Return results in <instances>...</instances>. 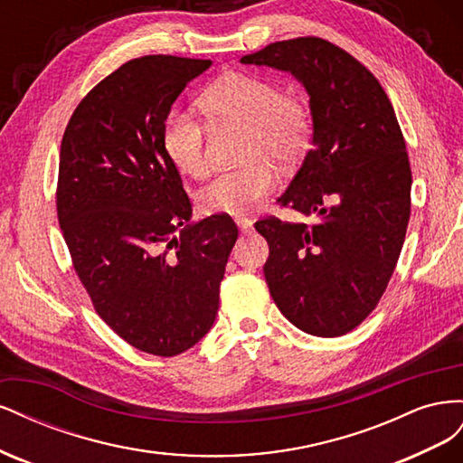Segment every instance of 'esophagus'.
<instances>
[{"label":"esophagus","mask_w":463,"mask_h":463,"mask_svg":"<svg viewBox=\"0 0 463 463\" xmlns=\"http://www.w3.org/2000/svg\"><path fill=\"white\" fill-rule=\"evenodd\" d=\"M235 223H237V228H240V232L241 233H250L253 232V222H250L249 218H235Z\"/></svg>","instance_id":"34e87169"}]
</instances>
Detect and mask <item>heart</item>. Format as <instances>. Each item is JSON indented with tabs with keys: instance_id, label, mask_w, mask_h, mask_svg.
<instances>
[{
	"instance_id": "heart-1",
	"label": "heart",
	"mask_w": 463,
	"mask_h": 463,
	"mask_svg": "<svg viewBox=\"0 0 463 463\" xmlns=\"http://www.w3.org/2000/svg\"><path fill=\"white\" fill-rule=\"evenodd\" d=\"M199 108L214 128H245L241 167L220 172L199 194L206 214H247L276 185L278 164L298 162L311 145L313 116L305 98L282 90L276 80L253 73L222 75L199 96ZM165 156L181 174L201 177L208 170L206 128L185 109L167 114L162 129Z\"/></svg>"
}]
</instances>
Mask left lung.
I'll return each instance as SVG.
<instances>
[{
	"instance_id": "8db88e82",
	"label": "left lung",
	"mask_w": 463,
	"mask_h": 463,
	"mask_svg": "<svg viewBox=\"0 0 463 463\" xmlns=\"http://www.w3.org/2000/svg\"><path fill=\"white\" fill-rule=\"evenodd\" d=\"M241 63L289 71L311 96L313 148L278 204L317 222H255L270 249V296L307 334H347L376 309L410 222L411 167L394 108L365 65L317 36L274 42Z\"/></svg>"
}]
</instances>
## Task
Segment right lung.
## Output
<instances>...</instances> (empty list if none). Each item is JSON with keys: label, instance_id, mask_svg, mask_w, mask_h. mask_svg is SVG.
Instances as JSON below:
<instances>
[{"label": "right lung", "instance_id": "add662e5", "mask_svg": "<svg viewBox=\"0 0 463 463\" xmlns=\"http://www.w3.org/2000/svg\"><path fill=\"white\" fill-rule=\"evenodd\" d=\"M210 60L143 55L109 73L69 119L55 206L94 311L145 354L187 352L214 325L237 240L228 214L191 220L162 145L164 121Z\"/></svg>", "mask_w": 463, "mask_h": 463}]
</instances>
